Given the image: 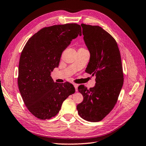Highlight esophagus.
Wrapping results in <instances>:
<instances>
[{"label": "esophagus", "mask_w": 146, "mask_h": 146, "mask_svg": "<svg viewBox=\"0 0 146 146\" xmlns=\"http://www.w3.org/2000/svg\"><path fill=\"white\" fill-rule=\"evenodd\" d=\"M74 87H75V89H76V91L77 92V88H78V85L76 84H73Z\"/></svg>", "instance_id": "esophagus-1"}]
</instances>
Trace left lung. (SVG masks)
I'll return each mask as SVG.
<instances>
[{
	"label": "left lung",
	"instance_id": "left-lung-1",
	"mask_svg": "<svg viewBox=\"0 0 146 146\" xmlns=\"http://www.w3.org/2000/svg\"><path fill=\"white\" fill-rule=\"evenodd\" d=\"M90 60L85 72L95 75V85L87 89L80 85L78 91L83 102L77 106L82 118L90 122L102 120L116 104L123 85L120 52L115 40L99 26L82 24Z\"/></svg>",
	"mask_w": 146,
	"mask_h": 146
}]
</instances>
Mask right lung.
Instances as JSON below:
<instances>
[{
    "mask_svg": "<svg viewBox=\"0 0 146 146\" xmlns=\"http://www.w3.org/2000/svg\"><path fill=\"white\" fill-rule=\"evenodd\" d=\"M82 35L76 23L46 27L32 36L21 53L18 85L28 110L40 119H50L63 102L75 93L69 82L55 83L51 72L58 67L61 54L73 39Z\"/></svg>",
    "mask_w": 146,
    "mask_h": 146,
    "instance_id": "1",
    "label": "right lung"
}]
</instances>
